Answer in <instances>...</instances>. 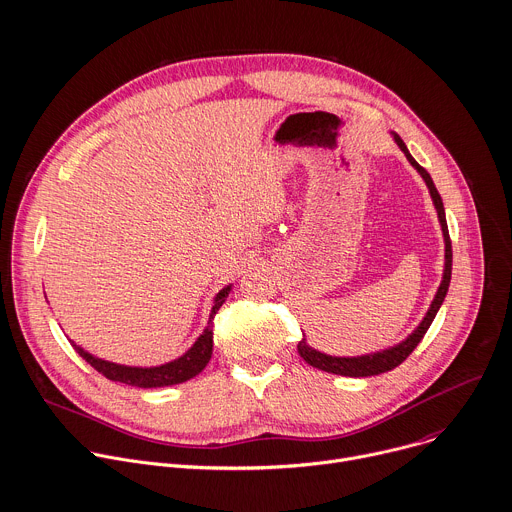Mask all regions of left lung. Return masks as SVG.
<instances>
[{"mask_svg":"<svg viewBox=\"0 0 512 512\" xmlns=\"http://www.w3.org/2000/svg\"><path fill=\"white\" fill-rule=\"evenodd\" d=\"M392 140L396 142V146H399L407 160L413 164V168L417 170V173L421 175V179L425 181L427 189H429V195H431V201L435 205V211H437V217H439V225H441V234H443V244H445V262H443V276H441V282L437 287V293L425 313V317L421 319V323L413 329V333H409L401 344L396 346H390L386 350H380V352H372V354H364V356H329V354H323L315 348H311L307 344V337H303L297 350L301 354V358L311 364L313 368H319L323 372H329V374H339V376H352V378H362V376H376V374H382V372H388L392 368H396L399 364H403L409 354L419 346V342L423 339V335L427 333L429 325L433 323L445 295H447V289H449V280H451V240H449V232H447V221H445V209H443V201H441V195L437 193L435 185H433V179L429 177L427 170L411 156L407 144L401 140L399 134L390 132Z\"/></svg>","mask_w":512,"mask_h":512,"instance_id":"left-lung-1","label":"left lung"}]
</instances>
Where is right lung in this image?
Returning a JSON list of instances; mask_svg holds the SVG:
<instances>
[{
    "label": "right lung",
    "instance_id": "obj_1",
    "mask_svg": "<svg viewBox=\"0 0 512 512\" xmlns=\"http://www.w3.org/2000/svg\"><path fill=\"white\" fill-rule=\"evenodd\" d=\"M230 291H232V285H227L215 295L213 307H211V313H209V321H207L203 333L197 337V342L183 356H179L177 360H170L166 364H160V366L116 364V362L101 360V358L89 354L87 350L77 346L73 339H71V344L87 364H91L97 372H101L105 378H109L113 382H124V384L138 386V388H160V386L181 384V382H187L193 376H197L207 366V362L211 360V354H213V317L219 311V307L225 303Z\"/></svg>",
    "mask_w": 512,
    "mask_h": 512
}]
</instances>
